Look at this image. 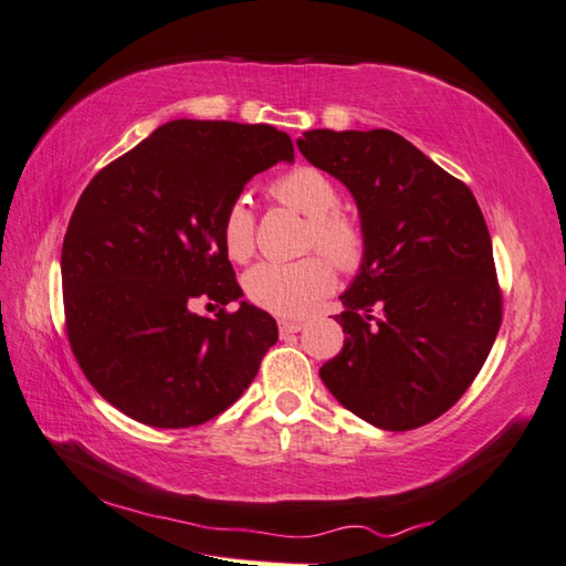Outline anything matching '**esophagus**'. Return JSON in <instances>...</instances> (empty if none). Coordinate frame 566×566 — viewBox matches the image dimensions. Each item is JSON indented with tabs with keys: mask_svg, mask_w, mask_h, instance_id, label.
Wrapping results in <instances>:
<instances>
[{
	"mask_svg": "<svg viewBox=\"0 0 566 566\" xmlns=\"http://www.w3.org/2000/svg\"><path fill=\"white\" fill-rule=\"evenodd\" d=\"M302 328H304V321H286V318L280 321V333H282V335L298 333Z\"/></svg>",
	"mask_w": 566,
	"mask_h": 566,
	"instance_id": "obj_1",
	"label": "esophagus"
}]
</instances>
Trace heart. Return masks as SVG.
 <instances>
[{
  "instance_id": "heart-1",
  "label": "heart",
  "mask_w": 566,
  "mask_h": 566,
  "mask_svg": "<svg viewBox=\"0 0 566 566\" xmlns=\"http://www.w3.org/2000/svg\"><path fill=\"white\" fill-rule=\"evenodd\" d=\"M268 195L308 219L306 243L321 250L335 268L355 272L365 260L363 226L338 209L340 195L333 179L314 165H298L272 179ZM221 245L228 260L245 262L255 252V216L245 201L228 203L221 219ZM328 259V260H329ZM327 260V261H328ZM325 258L311 255L294 262H260L245 274L250 302L280 316H304L335 286V272Z\"/></svg>"
}]
</instances>
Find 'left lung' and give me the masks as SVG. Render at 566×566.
<instances>
[{"label": "left lung", "mask_w": 566, "mask_h": 566, "mask_svg": "<svg viewBox=\"0 0 566 566\" xmlns=\"http://www.w3.org/2000/svg\"><path fill=\"white\" fill-rule=\"evenodd\" d=\"M296 146L350 189L367 238L335 316L347 338L321 379L381 430L426 426L462 399L501 328L482 209L472 189L394 130L316 128Z\"/></svg>", "instance_id": "1"}]
</instances>
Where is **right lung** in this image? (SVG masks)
<instances>
[{
    "instance_id": "1",
    "label": "right lung",
    "mask_w": 566,
    "mask_h": 566,
    "mask_svg": "<svg viewBox=\"0 0 566 566\" xmlns=\"http://www.w3.org/2000/svg\"><path fill=\"white\" fill-rule=\"evenodd\" d=\"M294 160L268 124H163L94 175L63 240L67 340L84 377L128 418L191 428L223 413L276 343L258 306L191 314V302L243 296L221 219L248 179Z\"/></svg>"
}]
</instances>
